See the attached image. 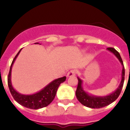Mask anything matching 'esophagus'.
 <instances>
[{
  "mask_svg": "<svg viewBox=\"0 0 130 130\" xmlns=\"http://www.w3.org/2000/svg\"><path fill=\"white\" fill-rule=\"evenodd\" d=\"M76 73H77V70H75V69H71V70H70V71L67 73V77H72V76L75 75Z\"/></svg>",
  "mask_w": 130,
  "mask_h": 130,
  "instance_id": "obj_1",
  "label": "esophagus"
}]
</instances>
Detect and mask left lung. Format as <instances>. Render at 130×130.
<instances>
[{
    "mask_svg": "<svg viewBox=\"0 0 130 130\" xmlns=\"http://www.w3.org/2000/svg\"><path fill=\"white\" fill-rule=\"evenodd\" d=\"M107 50L111 53H113L114 55L117 57L119 59L121 65H123V69H122V73H121V81L119 84V87L115 92L111 93V94L105 96H93V95L89 94L83 90V88L82 86V81L77 77L78 79V84H77V90L75 91V95L77 97V100L80 102L83 105L86 107L92 108V109H99L102 107H106L107 105H110L111 103L116 100L119 97V94L121 92L122 88L123 86V82L125 79V69H124V65H123V61L121 59V56L119 53L117 52L115 48L109 47L107 48Z\"/></svg>",
    "mask_w": 130,
    "mask_h": 130,
    "instance_id": "8db88e82",
    "label": "left lung"
}]
</instances>
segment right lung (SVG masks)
<instances>
[{
    "mask_svg": "<svg viewBox=\"0 0 130 130\" xmlns=\"http://www.w3.org/2000/svg\"><path fill=\"white\" fill-rule=\"evenodd\" d=\"M21 51V49L19 51V53H17V55L15 56L14 59L13 60V62L11 63V67H10L9 75H8V78H7L8 86H9V90L11 92V95L13 96V99H15L19 104L23 107L29 108V109H38L46 107L53 101V99H55L57 89L61 83H63V82L65 81L66 77L64 76L63 77H60V78L53 80L46 86L44 87L42 90L39 91L38 92L34 94L25 95L19 94L13 88L12 84H11V69H12L13 63L15 62V59Z\"/></svg>",
    "mask_w": 130,
    "mask_h": 130,
    "instance_id": "1",
    "label": "right lung"
}]
</instances>
